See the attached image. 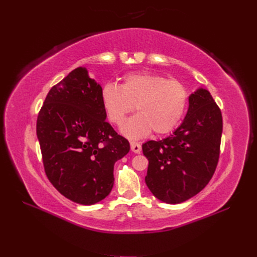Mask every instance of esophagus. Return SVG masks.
<instances>
[{
  "label": "esophagus",
  "mask_w": 257,
  "mask_h": 257,
  "mask_svg": "<svg viewBox=\"0 0 257 257\" xmlns=\"http://www.w3.org/2000/svg\"><path fill=\"white\" fill-rule=\"evenodd\" d=\"M131 150L134 153H141L142 151V145L135 143V142H131Z\"/></svg>",
  "instance_id": "34e87169"
}]
</instances>
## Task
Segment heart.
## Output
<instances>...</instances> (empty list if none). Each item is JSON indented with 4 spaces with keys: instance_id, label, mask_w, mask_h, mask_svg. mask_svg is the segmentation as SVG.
I'll return each instance as SVG.
<instances>
[{
    "instance_id": "b5f03b06",
    "label": "heart",
    "mask_w": 257,
    "mask_h": 257,
    "mask_svg": "<svg viewBox=\"0 0 257 257\" xmlns=\"http://www.w3.org/2000/svg\"><path fill=\"white\" fill-rule=\"evenodd\" d=\"M104 110L115 125H121L125 116L134 110L138 113L121 127L130 138H142L153 131L164 135L172 132L185 113L189 92L175 79L154 73H137L124 76L120 85L108 82L100 91Z\"/></svg>"
}]
</instances>
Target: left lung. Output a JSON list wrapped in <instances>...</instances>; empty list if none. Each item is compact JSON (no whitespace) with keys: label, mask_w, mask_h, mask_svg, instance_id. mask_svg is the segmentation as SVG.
<instances>
[{"label":"left lung","mask_w":257,"mask_h":257,"mask_svg":"<svg viewBox=\"0 0 257 257\" xmlns=\"http://www.w3.org/2000/svg\"><path fill=\"white\" fill-rule=\"evenodd\" d=\"M222 130L219 106L208 90L197 89L173 135L143 145L149 161L145 181L153 195L166 204H180L203 190L219 161Z\"/></svg>","instance_id":"obj_1"}]
</instances>
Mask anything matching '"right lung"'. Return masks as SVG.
<instances>
[{
  "label": "right lung",
  "mask_w": 257,
  "mask_h": 257,
  "mask_svg": "<svg viewBox=\"0 0 257 257\" xmlns=\"http://www.w3.org/2000/svg\"><path fill=\"white\" fill-rule=\"evenodd\" d=\"M100 91L88 69L77 67L50 89L36 123L49 181L66 198L87 206L109 195L114 163L130 151L127 139L106 121Z\"/></svg>",
  "instance_id": "obj_1"
}]
</instances>
